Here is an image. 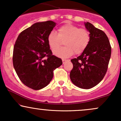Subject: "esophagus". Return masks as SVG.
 I'll list each match as a JSON object with an SVG mask.
<instances>
[{"label": "esophagus", "mask_w": 121, "mask_h": 121, "mask_svg": "<svg viewBox=\"0 0 121 121\" xmlns=\"http://www.w3.org/2000/svg\"><path fill=\"white\" fill-rule=\"evenodd\" d=\"M62 63H63V64H64L65 63V62L68 61L67 60H65V59H62Z\"/></svg>", "instance_id": "obj_1"}]
</instances>
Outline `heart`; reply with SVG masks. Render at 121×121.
I'll return each instance as SVG.
<instances>
[{"label": "heart", "instance_id": "heart-1", "mask_svg": "<svg viewBox=\"0 0 121 121\" xmlns=\"http://www.w3.org/2000/svg\"><path fill=\"white\" fill-rule=\"evenodd\" d=\"M91 41V34L85 28H80L72 24H66L58 29L57 34L51 31L47 37V42L54 51L63 45L64 48L55 50L54 55L61 58H68L73 54L81 55L86 49Z\"/></svg>", "mask_w": 121, "mask_h": 121}]
</instances>
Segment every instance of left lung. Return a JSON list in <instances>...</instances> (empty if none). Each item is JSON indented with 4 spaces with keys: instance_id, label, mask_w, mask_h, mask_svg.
<instances>
[{
    "instance_id": "left-lung-1",
    "label": "left lung",
    "mask_w": 121,
    "mask_h": 121,
    "mask_svg": "<svg viewBox=\"0 0 121 121\" xmlns=\"http://www.w3.org/2000/svg\"><path fill=\"white\" fill-rule=\"evenodd\" d=\"M85 26L91 34V41L80 56L71 60L73 68L70 78L76 86L89 89L99 84L106 74L112 48L104 31L89 22Z\"/></svg>"
}]
</instances>
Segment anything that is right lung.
<instances>
[{
    "instance_id": "right-lung-1",
    "label": "right lung",
    "mask_w": 121,
    "mask_h": 121,
    "mask_svg": "<svg viewBox=\"0 0 121 121\" xmlns=\"http://www.w3.org/2000/svg\"><path fill=\"white\" fill-rule=\"evenodd\" d=\"M56 26L53 21L36 23L18 36L13 51V65L20 81L34 90L49 84L53 70L62 64L52 55L47 42L48 34Z\"/></svg>"
}]
</instances>
